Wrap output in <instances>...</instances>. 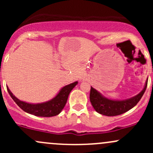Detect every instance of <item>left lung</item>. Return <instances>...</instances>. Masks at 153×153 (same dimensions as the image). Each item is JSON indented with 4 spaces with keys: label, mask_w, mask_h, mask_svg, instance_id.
Segmentation results:
<instances>
[{
    "label": "left lung",
    "mask_w": 153,
    "mask_h": 153,
    "mask_svg": "<svg viewBox=\"0 0 153 153\" xmlns=\"http://www.w3.org/2000/svg\"><path fill=\"white\" fill-rule=\"evenodd\" d=\"M147 86V80L144 87L138 95L125 100H113L106 98L100 92L91 86L89 99L92 106L98 113L106 116L119 115L133 108L141 100Z\"/></svg>",
    "instance_id": "1"
}]
</instances>
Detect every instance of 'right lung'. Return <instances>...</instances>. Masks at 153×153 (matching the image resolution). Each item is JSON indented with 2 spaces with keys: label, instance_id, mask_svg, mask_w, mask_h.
Segmentation results:
<instances>
[{
  "label": "right lung",
  "instance_id": "obj_1",
  "mask_svg": "<svg viewBox=\"0 0 153 153\" xmlns=\"http://www.w3.org/2000/svg\"><path fill=\"white\" fill-rule=\"evenodd\" d=\"M78 84V81L64 86L60 89L58 93L49 101L38 104H31L21 101L15 96L7 86V90L11 98L14 100L21 109L31 115L39 117H52L58 115L66 105L68 96L71 91Z\"/></svg>",
  "mask_w": 153,
  "mask_h": 153
}]
</instances>
